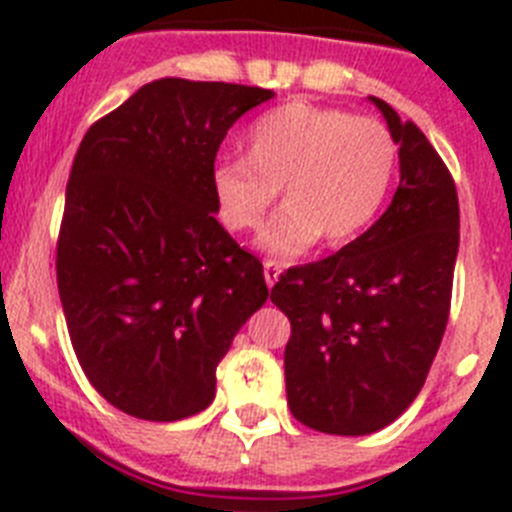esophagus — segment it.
<instances>
[{
	"instance_id": "obj_1",
	"label": "esophagus",
	"mask_w": 512,
	"mask_h": 512,
	"mask_svg": "<svg viewBox=\"0 0 512 512\" xmlns=\"http://www.w3.org/2000/svg\"><path fill=\"white\" fill-rule=\"evenodd\" d=\"M262 273H265V283L273 288V285L278 283V278H280V265H278V262H273V260H265V265H262Z\"/></svg>"
}]
</instances>
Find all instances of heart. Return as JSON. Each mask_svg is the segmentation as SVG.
I'll use <instances>...</instances> for the list:
<instances>
[{"label":"heart","instance_id":"heart-1","mask_svg":"<svg viewBox=\"0 0 512 512\" xmlns=\"http://www.w3.org/2000/svg\"><path fill=\"white\" fill-rule=\"evenodd\" d=\"M247 158L211 168L216 216L229 232H247L275 211L255 245L275 260L306 255L321 237L342 247L370 229L388 199L398 147L382 122L334 107L290 101L260 114L245 130Z\"/></svg>","mask_w":512,"mask_h":512}]
</instances>
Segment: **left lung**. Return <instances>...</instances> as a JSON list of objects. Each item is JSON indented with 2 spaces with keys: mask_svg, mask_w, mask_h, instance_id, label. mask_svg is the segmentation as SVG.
<instances>
[{
  "mask_svg": "<svg viewBox=\"0 0 512 512\" xmlns=\"http://www.w3.org/2000/svg\"><path fill=\"white\" fill-rule=\"evenodd\" d=\"M400 183L385 214L336 255L290 267L270 301L290 319L285 390L308 428L367 436L421 393L449 321L459 201L444 160L390 104Z\"/></svg>",
  "mask_w": 512,
  "mask_h": 512,
  "instance_id": "1",
  "label": "left lung"
}]
</instances>
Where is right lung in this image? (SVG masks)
<instances>
[{"mask_svg":"<svg viewBox=\"0 0 512 512\" xmlns=\"http://www.w3.org/2000/svg\"><path fill=\"white\" fill-rule=\"evenodd\" d=\"M273 91L158 78L91 124L66 188L58 293L76 357L114 408L181 421L267 301L262 265L216 222L227 130Z\"/></svg>","mask_w":512,"mask_h":512,"instance_id":"right-lung-1","label":"right lung"}]
</instances>
